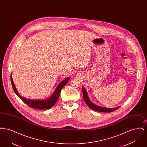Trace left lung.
Listing matches in <instances>:
<instances>
[{
	"label": "left lung",
	"mask_w": 147,
	"mask_h": 147,
	"mask_svg": "<svg viewBox=\"0 0 147 147\" xmlns=\"http://www.w3.org/2000/svg\"><path fill=\"white\" fill-rule=\"evenodd\" d=\"M83 98H84V101L85 103L87 104V105L92 110L95 111H98V112H111L112 111H115L116 110L118 109L120 106L115 107V108H106L105 107H101L100 106L96 105L92 102L90 98L88 97V93L86 91L85 88L84 86H83Z\"/></svg>",
	"instance_id": "left-lung-1"
}]
</instances>
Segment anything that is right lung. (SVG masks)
I'll use <instances>...</instances> for the list:
<instances>
[{"label":"right lung","instance_id":"obj_1","mask_svg":"<svg viewBox=\"0 0 147 147\" xmlns=\"http://www.w3.org/2000/svg\"><path fill=\"white\" fill-rule=\"evenodd\" d=\"M70 78L67 77L65 79H64L62 82H61L59 84L57 85L56 87V89L53 93V94L46 99H42V100H34V99H30L28 98H24L18 92L17 90L16 86L15 85L12 78V76L11 74L10 79H11V83L15 93L17 95V96L21 99V100L25 102L26 104L28 105L31 108H34L38 110H46L49 109L53 107L58 100V98L59 97V95L61 93V91L63 87L66 85L69 81Z\"/></svg>","mask_w":147,"mask_h":147}]
</instances>
